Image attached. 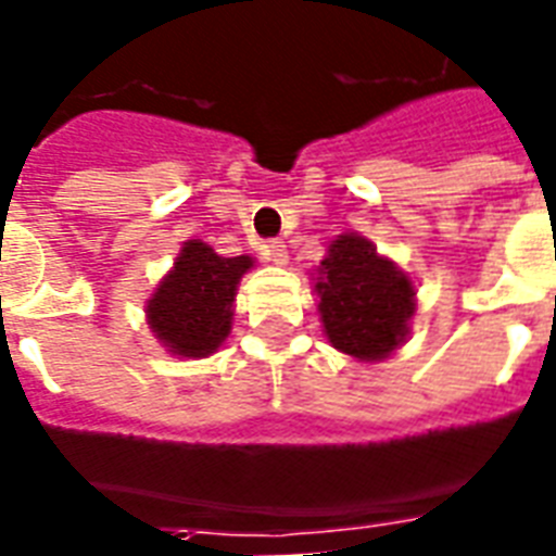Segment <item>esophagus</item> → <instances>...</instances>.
Returning <instances> with one entry per match:
<instances>
[{"label":"esophagus","mask_w":556,"mask_h":556,"mask_svg":"<svg viewBox=\"0 0 556 556\" xmlns=\"http://www.w3.org/2000/svg\"><path fill=\"white\" fill-rule=\"evenodd\" d=\"M258 253H262V258L270 262V265H286V262H289L286 241H279V238H270V241L262 243V247H258Z\"/></svg>","instance_id":"34e87169"}]
</instances>
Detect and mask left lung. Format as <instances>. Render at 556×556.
Here are the masks:
<instances>
[{
    "instance_id": "8db88e82",
    "label": "left lung",
    "mask_w": 556,
    "mask_h": 556,
    "mask_svg": "<svg viewBox=\"0 0 556 556\" xmlns=\"http://www.w3.org/2000/svg\"><path fill=\"white\" fill-rule=\"evenodd\" d=\"M315 291L327 339L357 361H381L408 337L414 286L361 235L330 243Z\"/></svg>"
}]
</instances>
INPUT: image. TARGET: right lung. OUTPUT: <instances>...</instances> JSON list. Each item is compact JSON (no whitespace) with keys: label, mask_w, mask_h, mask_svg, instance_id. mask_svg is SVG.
<instances>
[{"label":"right lung","mask_w":556,"mask_h":556,"mask_svg":"<svg viewBox=\"0 0 556 556\" xmlns=\"http://www.w3.org/2000/svg\"><path fill=\"white\" fill-rule=\"evenodd\" d=\"M250 267L247 255L223 258L202 241L184 243L175 270L148 301L154 337L181 357L214 354L229 337L235 291Z\"/></svg>","instance_id":"obj_1"}]
</instances>
